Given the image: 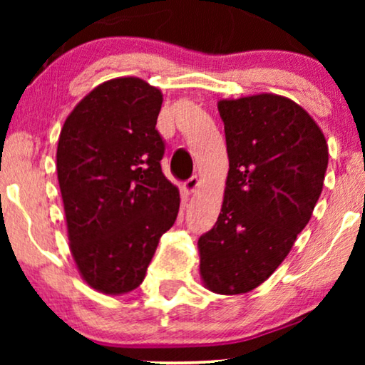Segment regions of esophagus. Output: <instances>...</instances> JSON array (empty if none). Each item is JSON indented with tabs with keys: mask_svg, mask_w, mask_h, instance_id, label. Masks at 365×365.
Wrapping results in <instances>:
<instances>
[{
	"mask_svg": "<svg viewBox=\"0 0 365 365\" xmlns=\"http://www.w3.org/2000/svg\"><path fill=\"white\" fill-rule=\"evenodd\" d=\"M197 187H199V179L196 176L191 178V179H187V181L182 184V189H184V192H186V194L196 192Z\"/></svg>",
	"mask_w": 365,
	"mask_h": 365,
	"instance_id": "esophagus-1",
	"label": "esophagus"
}]
</instances>
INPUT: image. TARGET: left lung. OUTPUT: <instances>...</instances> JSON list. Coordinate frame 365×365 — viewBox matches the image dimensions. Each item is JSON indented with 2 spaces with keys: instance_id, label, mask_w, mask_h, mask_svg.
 <instances>
[{
  "instance_id": "left-lung-1",
  "label": "left lung",
  "mask_w": 365,
  "mask_h": 365,
  "mask_svg": "<svg viewBox=\"0 0 365 365\" xmlns=\"http://www.w3.org/2000/svg\"><path fill=\"white\" fill-rule=\"evenodd\" d=\"M229 173L221 214L197 241L204 287L246 294L266 281L307 226L322 192L329 149L317 123L272 93L217 103Z\"/></svg>"
}]
</instances>
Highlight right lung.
I'll use <instances>...</instances> for the list:
<instances>
[{"label": "right lung", "mask_w": 365, "mask_h": 365, "mask_svg": "<svg viewBox=\"0 0 365 365\" xmlns=\"http://www.w3.org/2000/svg\"><path fill=\"white\" fill-rule=\"evenodd\" d=\"M161 104L163 93L144 79H109L74 106L59 134L69 249L88 286L109 296L143 282L178 217L179 189L161 169Z\"/></svg>", "instance_id": "1"}]
</instances>
